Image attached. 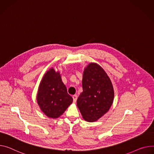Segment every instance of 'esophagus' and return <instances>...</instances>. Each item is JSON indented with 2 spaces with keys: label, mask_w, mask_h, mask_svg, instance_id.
Instances as JSON below:
<instances>
[{
  "label": "esophagus",
  "mask_w": 154,
  "mask_h": 154,
  "mask_svg": "<svg viewBox=\"0 0 154 154\" xmlns=\"http://www.w3.org/2000/svg\"><path fill=\"white\" fill-rule=\"evenodd\" d=\"M72 98H73V102L74 103H75L77 101V96L74 94L72 96Z\"/></svg>",
  "instance_id": "34e87169"
}]
</instances>
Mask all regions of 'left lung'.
<instances>
[{
	"instance_id": "8db88e82",
	"label": "left lung",
	"mask_w": 154,
	"mask_h": 154,
	"mask_svg": "<svg viewBox=\"0 0 154 154\" xmlns=\"http://www.w3.org/2000/svg\"><path fill=\"white\" fill-rule=\"evenodd\" d=\"M82 88L77 101V107L83 119L95 122L112 104L114 92L111 81L100 66L90 63L83 72Z\"/></svg>"
}]
</instances>
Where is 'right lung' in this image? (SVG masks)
<instances>
[{"mask_svg": "<svg viewBox=\"0 0 154 154\" xmlns=\"http://www.w3.org/2000/svg\"><path fill=\"white\" fill-rule=\"evenodd\" d=\"M37 100L44 113L56 119L62 115L73 99L67 91L59 72L50 69L44 76L38 87Z\"/></svg>", "mask_w": 154, "mask_h": 154, "instance_id": "1", "label": "right lung"}]
</instances>
